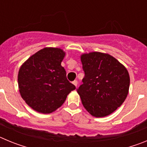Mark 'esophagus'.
Listing matches in <instances>:
<instances>
[{"mask_svg": "<svg viewBox=\"0 0 147 147\" xmlns=\"http://www.w3.org/2000/svg\"><path fill=\"white\" fill-rule=\"evenodd\" d=\"M73 84H74V85H75V86H77V84H78V82H77V80H74V81L73 82Z\"/></svg>", "mask_w": 147, "mask_h": 147, "instance_id": "esophagus-1", "label": "esophagus"}]
</instances>
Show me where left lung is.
<instances>
[{"mask_svg":"<svg viewBox=\"0 0 147 147\" xmlns=\"http://www.w3.org/2000/svg\"><path fill=\"white\" fill-rule=\"evenodd\" d=\"M85 77L77 89L82 103L93 116L105 117L123 104L129 92L127 68L108 54L90 52L81 55Z\"/></svg>","mask_w":147,"mask_h":147,"instance_id":"1","label":"left lung"}]
</instances>
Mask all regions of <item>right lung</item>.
Listing matches in <instances>:
<instances>
[{"instance_id": "right-lung-1", "label": "right lung", "mask_w": 147, "mask_h": 147, "mask_svg": "<svg viewBox=\"0 0 147 147\" xmlns=\"http://www.w3.org/2000/svg\"><path fill=\"white\" fill-rule=\"evenodd\" d=\"M65 53L58 48H44L30 57L20 67V96L33 110L47 114L62 105L76 87L66 77L61 65Z\"/></svg>"}]
</instances>
